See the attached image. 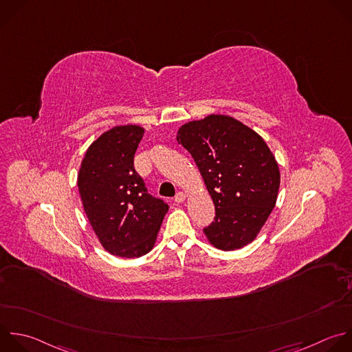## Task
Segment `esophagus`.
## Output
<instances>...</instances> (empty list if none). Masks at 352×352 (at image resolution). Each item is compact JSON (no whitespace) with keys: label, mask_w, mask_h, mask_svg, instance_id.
<instances>
[{"label":"esophagus","mask_w":352,"mask_h":352,"mask_svg":"<svg viewBox=\"0 0 352 352\" xmlns=\"http://www.w3.org/2000/svg\"><path fill=\"white\" fill-rule=\"evenodd\" d=\"M185 197H186V195H185L184 192H178V193L175 195V197H174V201H175V203H182V201L185 200Z\"/></svg>","instance_id":"esophagus-1"}]
</instances>
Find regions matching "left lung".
<instances>
[{
  "instance_id": "1",
  "label": "left lung",
  "mask_w": 352,
  "mask_h": 352,
  "mask_svg": "<svg viewBox=\"0 0 352 352\" xmlns=\"http://www.w3.org/2000/svg\"><path fill=\"white\" fill-rule=\"evenodd\" d=\"M193 157L215 206L203 230L217 249L230 252L252 243L275 207L278 163L252 129L236 119L211 114L184 124L177 135Z\"/></svg>"
}]
</instances>
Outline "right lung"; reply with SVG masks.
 Returning <instances> with one entry per match:
<instances>
[{
    "label": "right lung",
    "mask_w": 352,
    "mask_h": 352,
    "mask_svg": "<svg viewBox=\"0 0 352 352\" xmlns=\"http://www.w3.org/2000/svg\"><path fill=\"white\" fill-rule=\"evenodd\" d=\"M145 130L117 126L88 148L77 185L88 221L102 246L114 256L134 258L149 253L168 211L163 199L148 193L134 168V155Z\"/></svg>",
    "instance_id": "obj_1"
}]
</instances>
